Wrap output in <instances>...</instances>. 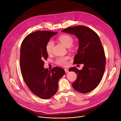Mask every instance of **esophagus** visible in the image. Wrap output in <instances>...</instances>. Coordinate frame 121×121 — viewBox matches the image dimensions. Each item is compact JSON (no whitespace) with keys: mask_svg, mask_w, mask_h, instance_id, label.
Masks as SVG:
<instances>
[{"mask_svg":"<svg viewBox=\"0 0 121 121\" xmlns=\"http://www.w3.org/2000/svg\"><path fill=\"white\" fill-rule=\"evenodd\" d=\"M65 73H68V72H69L68 69H67V68H65Z\"/></svg>","mask_w":121,"mask_h":121,"instance_id":"obj_1","label":"esophagus"}]
</instances>
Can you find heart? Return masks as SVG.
<instances>
[{"instance_id":"b5f03b06","label":"heart","mask_w":121,"mask_h":121,"mask_svg":"<svg viewBox=\"0 0 121 121\" xmlns=\"http://www.w3.org/2000/svg\"><path fill=\"white\" fill-rule=\"evenodd\" d=\"M58 40L66 47H70L73 43V38L68 34H62L60 35L58 38ZM54 46V43L53 40H49L46 44L45 49L47 54H50L53 49ZM69 58L68 56H60L56 58V63L57 65L61 66H66L67 65V60Z\"/></svg>"}]
</instances>
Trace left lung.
I'll return each instance as SVG.
<instances>
[{
	"label": "left lung",
	"mask_w": 121,
	"mask_h": 121,
	"mask_svg": "<svg viewBox=\"0 0 121 121\" xmlns=\"http://www.w3.org/2000/svg\"><path fill=\"white\" fill-rule=\"evenodd\" d=\"M61 31L73 34L78 40V49L74 64H83L84 66L80 70L72 67L69 71L77 75L72 84L73 88L82 93H88L99 84L105 70L106 58L100 40L94 30L84 26L68 27Z\"/></svg>",
	"instance_id": "obj_1"
}]
</instances>
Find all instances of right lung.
I'll return each mask as SVG.
<instances>
[{
  "label": "right lung",
  "mask_w": 121,
  "mask_h": 121,
  "mask_svg": "<svg viewBox=\"0 0 121 121\" xmlns=\"http://www.w3.org/2000/svg\"><path fill=\"white\" fill-rule=\"evenodd\" d=\"M57 32L47 30L31 33L23 40L20 50V67L23 78L30 91L43 99H48L57 92L58 81L65 74L64 69L44 68L48 55L45 46Z\"/></svg>",
  "instance_id": "right-lung-1"
}]
</instances>
